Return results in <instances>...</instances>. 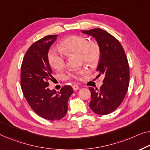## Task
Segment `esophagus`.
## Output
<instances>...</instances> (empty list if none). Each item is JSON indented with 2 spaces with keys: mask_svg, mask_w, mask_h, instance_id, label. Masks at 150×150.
<instances>
[{
  "mask_svg": "<svg viewBox=\"0 0 150 150\" xmlns=\"http://www.w3.org/2000/svg\"><path fill=\"white\" fill-rule=\"evenodd\" d=\"M72 87H73V89H74L75 91V90H77V89L79 88V87L78 86H77V85H73V86Z\"/></svg>",
  "mask_w": 150,
  "mask_h": 150,
  "instance_id": "1",
  "label": "esophagus"
}]
</instances>
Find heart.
Returning a JSON list of instances; mask_svg holds the SVG:
<instances>
[{
  "instance_id": "obj_1",
  "label": "heart",
  "mask_w": 150,
  "mask_h": 150,
  "mask_svg": "<svg viewBox=\"0 0 150 150\" xmlns=\"http://www.w3.org/2000/svg\"><path fill=\"white\" fill-rule=\"evenodd\" d=\"M59 49L66 56H78L80 61L90 67H96L101 59V48L96 42L89 41L81 35H71L60 43ZM48 61L51 67L56 71H61L65 67V58L61 54L50 50L48 53ZM87 73L85 68L69 72V79H80Z\"/></svg>"
}]
</instances>
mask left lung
Masks as SVG:
<instances>
[{
    "label": "left lung",
    "instance_id": "left-lung-1",
    "mask_svg": "<svg viewBox=\"0 0 150 150\" xmlns=\"http://www.w3.org/2000/svg\"><path fill=\"white\" fill-rule=\"evenodd\" d=\"M82 33L94 38L101 48V59L97 67L98 77L104 75L99 89L89 87V107L100 115L115 111L123 101L129 84V67L125 50L118 40L100 28L83 30Z\"/></svg>",
    "mask_w": 150,
    "mask_h": 150
}]
</instances>
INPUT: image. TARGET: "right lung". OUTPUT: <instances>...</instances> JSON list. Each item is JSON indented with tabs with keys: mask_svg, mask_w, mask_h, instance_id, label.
Here are the masks:
<instances>
[{
	"mask_svg": "<svg viewBox=\"0 0 150 150\" xmlns=\"http://www.w3.org/2000/svg\"><path fill=\"white\" fill-rule=\"evenodd\" d=\"M57 35L45 36L31 46L24 56L21 67V87L24 97L40 117L50 120H60L67 112V102L73 92L64 86L57 91L50 90L48 81L53 79L48 53Z\"/></svg>",
	"mask_w": 150,
	"mask_h": 150,
	"instance_id": "add662e5",
	"label": "right lung"
}]
</instances>
